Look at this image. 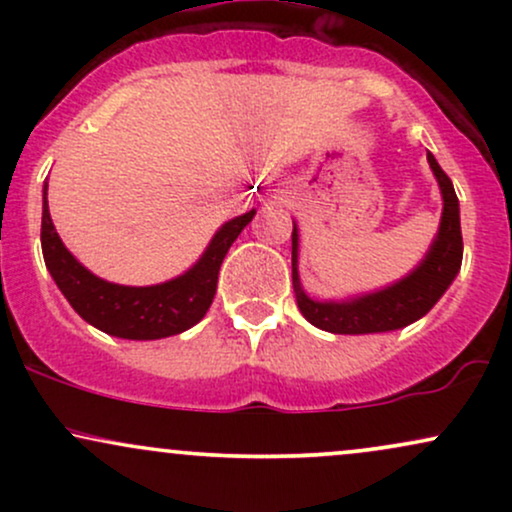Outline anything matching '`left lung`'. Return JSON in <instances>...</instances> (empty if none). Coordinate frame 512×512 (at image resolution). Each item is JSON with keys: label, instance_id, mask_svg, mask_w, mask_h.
I'll list each match as a JSON object with an SVG mask.
<instances>
[{"label": "left lung", "instance_id": "8db88e82", "mask_svg": "<svg viewBox=\"0 0 512 512\" xmlns=\"http://www.w3.org/2000/svg\"><path fill=\"white\" fill-rule=\"evenodd\" d=\"M433 175L443 195V216H440L438 236L428 250L426 260L409 276L383 291L366 293L351 301H313L305 296L298 279V231L293 223L291 233V272L296 303L305 320L317 330L332 334H370L402 330L419 317H424L438 298L448 291L462 264V231H460V202L455 187L445 170L438 166L431 151H426Z\"/></svg>", "mask_w": 512, "mask_h": 512}]
</instances>
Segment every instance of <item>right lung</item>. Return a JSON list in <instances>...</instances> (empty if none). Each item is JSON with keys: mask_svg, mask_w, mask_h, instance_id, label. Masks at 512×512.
Wrapping results in <instances>:
<instances>
[{"mask_svg": "<svg viewBox=\"0 0 512 512\" xmlns=\"http://www.w3.org/2000/svg\"><path fill=\"white\" fill-rule=\"evenodd\" d=\"M252 216H255V209L223 223L195 267L178 279L156 286H120L98 279L64 248L52 226L48 185H45L40 245H43L45 267L55 279L57 289L88 325L113 337L144 342V339H163L190 330L207 315L214 301L223 257L240 231L252 221Z\"/></svg>", "mask_w": 512, "mask_h": 512, "instance_id": "right-lung-1", "label": "right lung"}]
</instances>
